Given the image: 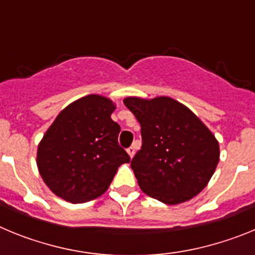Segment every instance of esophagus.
Here are the masks:
<instances>
[{"label": "esophagus", "instance_id": "34e87169", "mask_svg": "<svg viewBox=\"0 0 255 255\" xmlns=\"http://www.w3.org/2000/svg\"><path fill=\"white\" fill-rule=\"evenodd\" d=\"M126 152H128V154L130 155V158H132V157H134V154H135V148H134V145H132V147L128 148V149H126Z\"/></svg>", "mask_w": 255, "mask_h": 255}]
</instances>
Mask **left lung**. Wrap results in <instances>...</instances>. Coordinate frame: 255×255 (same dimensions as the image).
I'll return each instance as SVG.
<instances>
[{"label": "left lung", "mask_w": 255, "mask_h": 255, "mask_svg": "<svg viewBox=\"0 0 255 255\" xmlns=\"http://www.w3.org/2000/svg\"><path fill=\"white\" fill-rule=\"evenodd\" d=\"M124 103L141 128V148L131 159L141 190L171 206L199 194L220 161L215 135L170 97H129Z\"/></svg>", "instance_id": "obj_1"}]
</instances>
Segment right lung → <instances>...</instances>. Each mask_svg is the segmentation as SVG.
Listing matches in <instances>:
<instances>
[{
    "instance_id": "obj_1",
    "label": "right lung",
    "mask_w": 255,
    "mask_h": 255,
    "mask_svg": "<svg viewBox=\"0 0 255 255\" xmlns=\"http://www.w3.org/2000/svg\"><path fill=\"white\" fill-rule=\"evenodd\" d=\"M115 105L91 94L58 114L38 145L37 166L46 185L70 203L101 197L117 168L130 157L119 145L120 125L111 119Z\"/></svg>"
}]
</instances>
